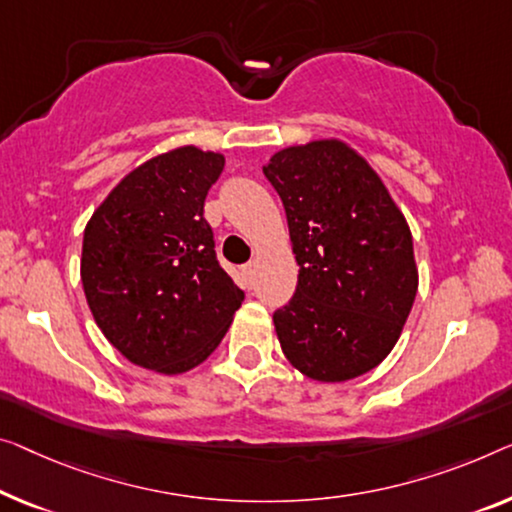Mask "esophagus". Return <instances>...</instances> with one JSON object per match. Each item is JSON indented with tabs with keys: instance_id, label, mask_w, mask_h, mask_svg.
<instances>
[{
	"instance_id": "esophagus-1",
	"label": "esophagus",
	"mask_w": 512,
	"mask_h": 512,
	"mask_svg": "<svg viewBox=\"0 0 512 512\" xmlns=\"http://www.w3.org/2000/svg\"><path fill=\"white\" fill-rule=\"evenodd\" d=\"M241 273H243V278H246L248 282H255L257 264H255V262H248V264H243V266H241Z\"/></svg>"
}]
</instances>
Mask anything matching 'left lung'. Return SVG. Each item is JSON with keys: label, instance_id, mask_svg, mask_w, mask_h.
Masks as SVG:
<instances>
[{"label": "left lung", "instance_id": "left-lung-1", "mask_svg": "<svg viewBox=\"0 0 512 512\" xmlns=\"http://www.w3.org/2000/svg\"><path fill=\"white\" fill-rule=\"evenodd\" d=\"M299 264L273 312L282 354L315 381L361 377L398 342L418 289L414 241L368 160L342 140L280 149L264 167Z\"/></svg>", "mask_w": 512, "mask_h": 512}]
</instances>
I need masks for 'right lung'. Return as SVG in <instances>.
Segmentation results:
<instances>
[{"label":"right lung","mask_w":512,"mask_h":512,"mask_svg":"<svg viewBox=\"0 0 512 512\" xmlns=\"http://www.w3.org/2000/svg\"><path fill=\"white\" fill-rule=\"evenodd\" d=\"M225 156L188 144L128 172L85 227L80 276L91 315L140 368L181 375L207 361L243 292L218 264L204 200Z\"/></svg>","instance_id":"right-lung-1"}]
</instances>
